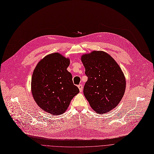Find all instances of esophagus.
I'll list each match as a JSON object with an SVG mask.
<instances>
[{"label": "esophagus", "mask_w": 154, "mask_h": 154, "mask_svg": "<svg viewBox=\"0 0 154 154\" xmlns=\"http://www.w3.org/2000/svg\"><path fill=\"white\" fill-rule=\"evenodd\" d=\"M78 88L79 89V91H80V92L82 91V89H83V86L82 84H79L78 86Z\"/></svg>", "instance_id": "1"}]
</instances>
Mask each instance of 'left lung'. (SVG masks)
<instances>
[{
    "label": "left lung",
    "mask_w": 154,
    "mask_h": 154,
    "mask_svg": "<svg viewBox=\"0 0 154 154\" xmlns=\"http://www.w3.org/2000/svg\"><path fill=\"white\" fill-rule=\"evenodd\" d=\"M81 61L88 81L84 94L91 107L98 113L109 112L119 103L126 89V79L120 66L104 51L83 54Z\"/></svg>",
    "instance_id": "1"
}]
</instances>
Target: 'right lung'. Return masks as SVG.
<instances>
[{"mask_svg":"<svg viewBox=\"0 0 154 154\" xmlns=\"http://www.w3.org/2000/svg\"><path fill=\"white\" fill-rule=\"evenodd\" d=\"M70 60L58 53L47 55L33 70L31 89L34 100L45 112L63 114L72 98L79 93L66 68Z\"/></svg>","mask_w":154,"mask_h":154,"instance_id":"obj_1","label":"right lung"}]
</instances>
